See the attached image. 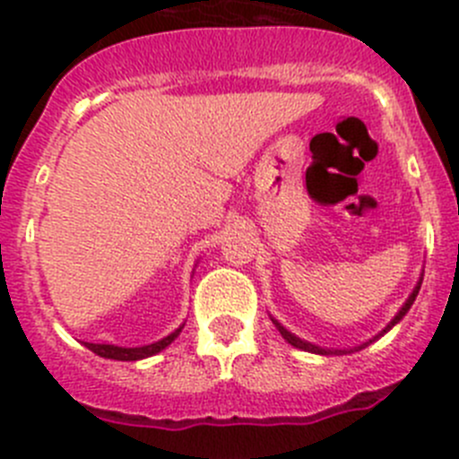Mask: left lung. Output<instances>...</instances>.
<instances>
[{"instance_id":"obj_1","label":"left lung","mask_w":459,"mask_h":459,"mask_svg":"<svg viewBox=\"0 0 459 459\" xmlns=\"http://www.w3.org/2000/svg\"><path fill=\"white\" fill-rule=\"evenodd\" d=\"M421 281H423V278H419V282H417V285H414L412 294H410V297H408V299H405V303H403V306H401V310H398V312H396V315H394V319H392V321H389L387 326H385V328H383V331H380V333H378V335H376V337H371V340H369V342H365V344H359V346H355V349H324V346H316V344H312V342H306V340H301V337H297V335H294V333H290V331H288V328L282 326V324H278V319H273V316H272V315H269V316H272V321H273V326H276V328H278V333H281V335H282V340L288 342V344H292V346H294V349H301V351H307V353H316V355H342V353H353V351H359V349H365V346H369V344H371V342H376V340H378V337H383V335H385V333H389V331H392V328H394V326H396L398 321H401V319H403V316H405V315H408V310H410V307H412L414 299H417L419 290H421Z\"/></svg>"}]
</instances>
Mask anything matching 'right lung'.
Instances as JSON below:
<instances>
[{
  "instance_id": "obj_1",
  "label": "right lung",
  "mask_w": 459,
  "mask_h": 459,
  "mask_svg": "<svg viewBox=\"0 0 459 459\" xmlns=\"http://www.w3.org/2000/svg\"><path fill=\"white\" fill-rule=\"evenodd\" d=\"M183 326H186V324H181V326H178L177 331L169 333V335L162 337V340L153 342V344H144V346H115V344H90V342H85V346H88V349L92 351V353L101 355V358L122 359V362H135V359L152 358V355L160 353L162 349H167V346H169L171 342H174L178 335H181Z\"/></svg>"
}]
</instances>
